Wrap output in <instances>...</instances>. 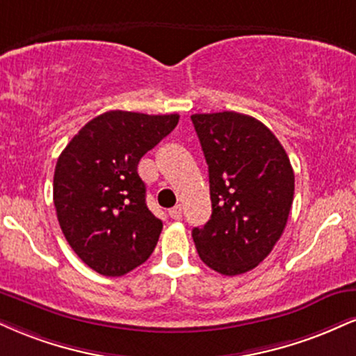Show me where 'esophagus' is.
<instances>
[{
    "label": "esophagus",
    "instance_id": "obj_1",
    "mask_svg": "<svg viewBox=\"0 0 356 356\" xmlns=\"http://www.w3.org/2000/svg\"><path fill=\"white\" fill-rule=\"evenodd\" d=\"M169 216L172 217L174 220H181L182 219V207H181V205H175L174 209H170Z\"/></svg>",
    "mask_w": 356,
    "mask_h": 356
}]
</instances>
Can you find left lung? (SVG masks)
<instances>
[{
	"mask_svg": "<svg viewBox=\"0 0 356 356\" xmlns=\"http://www.w3.org/2000/svg\"><path fill=\"white\" fill-rule=\"evenodd\" d=\"M209 165L212 216L192 230L200 260L222 275L255 268L284 234L295 175L273 132L234 111L192 114Z\"/></svg>",
	"mask_w": 356,
	"mask_h": 356,
	"instance_id": "8db88e82",
	"label": "left lung"
}]
</instances>
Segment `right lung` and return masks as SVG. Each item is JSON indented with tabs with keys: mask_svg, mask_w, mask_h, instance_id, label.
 Here are the masks:
<instances>
[{
	"mask_svg": "<svg viewBox=\"0 0 356 356\" xmlns=\"http://www.w3.org/2000/svg\"><path fill=\"white\" fill-rule=\"evenodd\" d=\"M177 122L179 114L109 111L59 156L53 182L59 225L76 255L101 275H126L156 248L162 222L147 209L137 164Z\"/></svg>",
	"mask_w": 356,
	"mask_h": 356,
	"instance_id": "add662e5",
	"label": "right lung"
}]
</instances>
